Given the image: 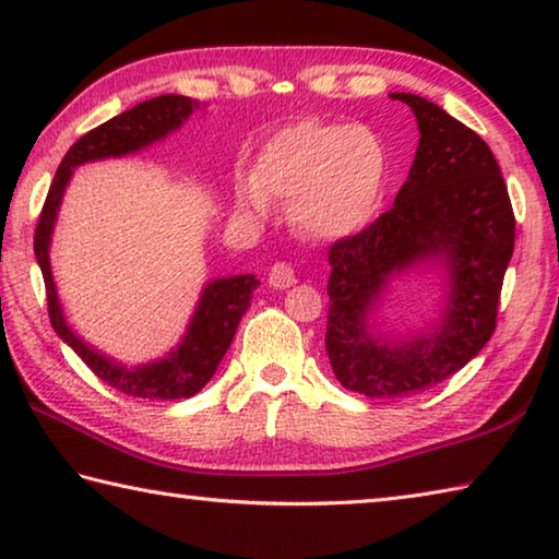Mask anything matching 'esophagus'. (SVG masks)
I'll list each match as a JSON object with an SVG mask.
<instances>
[{
	"instance_id": "obj_1",
	"label": "esophagus",
	"mask_w": 559,
	"mask_h": 559,
	"mask_svg": "<svg viewBox=\"0 0 559 559\" xmlns=\"http://www.w3.org/2000/svg\"><path fill=\"white\" fill-rule=\"evenodd\" d=\"M296 269L290 266V263L286 261H276L271 266V273H269V283L273 288H290L293 283H296Z\"/></svg>"
}]
</instances>
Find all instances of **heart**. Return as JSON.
Here are the masks:
<instances>
[{"label":"heart","mask_w":559,"mask_h":559,"mask_svg":"<svg viewBox=\"0 0 559 559\" xmlns=\"http://www.w3.org/2000/svg\"><path fill=\"white\" fill-rule=\"evenodd\" d=\"M384 179V147L370 130L302 120L261 147L251 179L234 187V206L249 219H263L269 202L286 204L298 234L337 241L370 222Z\"/></svg>","instance_id":"1"}]
</instances>
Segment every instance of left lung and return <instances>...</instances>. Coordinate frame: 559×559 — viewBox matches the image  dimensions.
Segmentation results:
<instances>
[{"mask_svg":"<svg viewBox=\"0 0 559 559\" xmlns=\"http://www.w3.org/2000/svg\"><path fill=\"white\" fill-rule=\"evenodd\" d=\"M419 126L409 177L390 212L330 246L325 349L337 382L365 396L431 390L480 353L496 330L513 257L515 214L490 147L431 100L392 93ZM439 260L450 276L444 316L424 336L374 338L366 316L394 272Z\"/></svg>","mask_w":559,"mask_h":559,"instance_id":"left-lung-1","label":"left lung"}]
</instances>
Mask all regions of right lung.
Listing matches in <instances>:
<instances>
[{
  "label": "right lung",
  "instance_id": "add662e5",
  "mask_svg": "<svg viewBox=\"0 0 559 559\" xmlns=\"http://www.w3.org/2000/svg\"><path fill=\"white\" fill-rule=\"evenodd\" d=\"M194 108H200V103L169 93V96H157L145 103H138L135 108L120 112V116L110 118L108 122H103V126L93 128L86 135L75 140L69 153L61 159L59 169H56V177L49 187V194H46L44 210L34 234V253L44 276L46 302H49V318L56 335L91 367L93 374L100 377L112 390L140 396V400H187V396L200 392L212 380L222 357L229 349L236 328H239V320L249 310L253 290L261 283L251 273L206 283L200 306L194 310V318L187 328L182 343L167 357L157 359V362L126 367L116 362V359L100 355L88 343H83L69 328V323H66L49 263L51 231L73 167L93 163V159L138 153V150L163 140L167 132L177 130L192 116Z\"/></svg>",
  "mask_w": 559,
  "mask_h": 559
}]
</instances>
